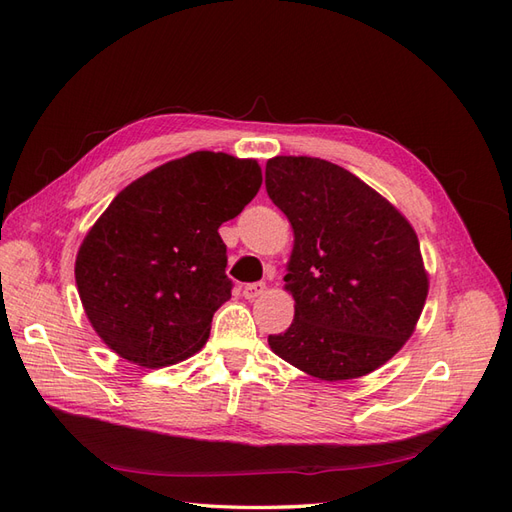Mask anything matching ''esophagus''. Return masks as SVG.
Here are the masks:
<instances>
[{"label": "esophagus", "mask_w": 512, "mask_h": 512, "mask_svg": "<svg viewBox=\"0 0 512 512\" xmlns=\"http://www.w3.org/2000/svg\"><path fill=\"white\" fill-rule=\"evenodd\" d=\"M267 290V284L265 282H256V284H245L243 286V297L245 299H258L262 292Z\"/></svg>", "instance_id": "obj_1"}]
</instances>
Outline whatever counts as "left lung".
I'll return each mask as SVG.
<instances>
[{
	"label": "left lung",
	"mask_w": 512,
	"mask_h": 512,
	"mask_svg": "<svg viewBox=\"0 0 512 512\" xmlns=\"http://www.w3.org/2000/svg\"><path fill=\"white\" fill-rule=\"evenodd\" d=\"M267 194L294 230L284 277L294 320L271 350L320 380L378 369L414 333L429 280L410 222L346 168L320 158L267 162Z\"/></svg>",
	"instance_id": "8db88e82"
}]
</instances>
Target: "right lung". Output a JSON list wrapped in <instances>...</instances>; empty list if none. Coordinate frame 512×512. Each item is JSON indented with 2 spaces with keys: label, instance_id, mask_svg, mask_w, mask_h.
<instances>
[{
  "label": "right lung",
  "instance_id": "obj_1",
  "mask_svg": "<svg viewBox=\"0 0 512 512\" xmlns=\"http://www.w3.org/2000/svg\"><path fill=\"white\" fill-rule=\"evenodd\" d=\"M260 183L256 160L196 151L113 198L74 265L85 314L108 348L141 367H164L205 346L232 290L218 228Z\"/></svg>",
  "mask_w": 512,
  "mask_h": 512
}]
</instances>
